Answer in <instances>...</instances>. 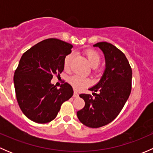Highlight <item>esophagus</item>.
Segmentation results:
<instances>
[{
	"label": "esophagus",
	"instance_id": "34e87169",
	"mask_svg": "<svg viewBox=\"0 0 153 153\" xmlns=\"http://www.w3.org/2000/svg\"><path fill=\"white\" fill-rule=\"evenodd\" d=\"M78 96H79L78 93L76 92V91H75V92H74V93H73V97H74V98H78Z\"/></svg>",
	"mask_w": 153,
	"mask_h": 153
}]
</instances>
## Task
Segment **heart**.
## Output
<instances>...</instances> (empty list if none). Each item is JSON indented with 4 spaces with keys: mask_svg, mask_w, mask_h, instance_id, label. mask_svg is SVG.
<instances>
[{
    "mask_svg": "<svg viewBox=\"0 0 153 153\" xmlns=\"http://www.w3.org/2000/svg\"><path fill=\"white\" fill-rule=\"evenodd\" d=\"M85 55L89 61V65L92 68H97L101 64V55H99L98 52L93 49H88L86 51ZM72 54H69L64 58V66L65 69H69L70 66L71 61H72ZM69 84H71L75 89L77 90H81L84 88L86 87L89 85L90 81L87 78H84V77L79 76V75H72L69 79Z\"/></svg>",
    "mask_w": 153,
    "mask_h": 153,
    "instance_id": "1",
    "label": "heart"
}]
</instances>
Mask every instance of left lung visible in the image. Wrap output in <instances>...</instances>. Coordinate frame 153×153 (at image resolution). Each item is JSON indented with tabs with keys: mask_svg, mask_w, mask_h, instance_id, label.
<instances>
[{
	"mask_svg": "<svg viewBox=\"0 0 153 153\" xmlns=\"http://www.w3.org/2000/svg\"><path fill=\"white\" fill-rule=\"evenodd\" d=\"M93 47L104 52L106 69L99 82L89 89L94 92V97L79 95L85 106L77 112V116L88 127L98 128L112 122L123 109L132 89V72L127 58L116 47L107 42L97 43Z\"/></svg>",
	"mask_w": 153,
	"mask_h": 153,
	"instance_id": "left-lung-1",
	"label": "left lung"
}]
</instances>
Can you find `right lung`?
Returning a JSON list of instances; mask_svg holds the SVG:
<instances>
[{
  "mask_svg": "<svg viewBox=\"0 0 153 153\" xmlns=\"http://www.w3.org/2000/svg\"><path fill=\"white\" fill-rule=\"evenodd\" d=\"M72 45L57 38L38 43L23 54L14 75L15 94L23 113L38 124L50 122L64 101L73 95L72 86L60 89L51 84L54 75L64 70V60Z\"/></svg>",
  "mask_w": 153,
  "mask_h": 153,
  "instance_id": "1",
  "label": "right lung"
}]
</instances>
